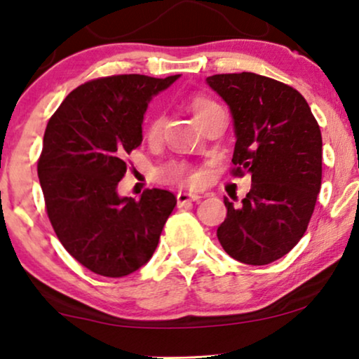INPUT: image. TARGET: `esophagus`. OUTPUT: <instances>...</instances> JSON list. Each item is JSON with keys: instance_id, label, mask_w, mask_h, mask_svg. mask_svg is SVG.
<instances>
[{"instance_id": "obj_1", "label": "esophagus", "mask_w": 359, "mask_h": 359, "mask_svg": "<svg viewBox=\"0 0 359 359\" xmlns=\"http://www.w3.org/2000/svg\"><path fill=\"white\" fill-rule=\"evenodd\" d=\"M199 199H201L199 194L184 193V191H180V193L176 194V201H178L180 208H183V205L188 204V203H196V201H199Z\"/></svg>"}]
</instances>
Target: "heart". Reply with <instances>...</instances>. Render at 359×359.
I'll list each match as a JSON object with an SVG mask.
<instances>
[{
	"instance_id": "1",
	"label": "heart",
	"mask_w": 359,
	"mask_h": 359,
	"mask_svg": "<svg viewBox=\"0 0 359 359\" xmlns=\"http://www.w3.org/2000/svg\"><path fill=\"white\" fill-rule=\"evenodd\" d=\"M217 107L214 101L208 100V97H193L189 102V109L193 112L194 119L198 121V124L203 122L205 116L209 114L210 111ZM161 126H163V116H155L151 119L150 126H149V135L150 137H156L160 134ZM158 176L161 181L165 183H176L181 186H189V184H196L198 181V173L193 170V166L186 163V161H170L165 166H161L158 170Z\"/></svg>"
}]
</instances>
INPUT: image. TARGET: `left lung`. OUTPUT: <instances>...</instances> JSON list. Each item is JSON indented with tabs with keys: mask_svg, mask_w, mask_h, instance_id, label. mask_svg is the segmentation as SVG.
I'll return each instance as SVG.
<instances>
[{
	"mask_svg": "<svg viewBox=\"0 0 359 359\" xmlns=\"http://www.w3.org/2000/svg\"><path fill=\"white\" fill-rule=\"evenodd\" d=\"M232 112L233 175H252V189L217 229L237 262L262 266L279 259L306 233L322 184V134L304 96L257 73L205 78Z\"/></svg>",
	"mask_w": 359,
	"mask_h": 359,
	"instance_id": "1",
	"label": "left lung"
}]
</instances>
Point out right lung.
Wrapping results in <instances>:
<instances>
[{"mask_svg": "<svg viewBox=\"0 0 359 359\" xmlns=\"http://www.w3.org/2000/svg\"><path fill=\"white\" fill-rule=\"evenodd\" d=\"M180 75L97 78L68 95L48 121L37 175L58 240L78 263L122 278L149 262L176 198L147 189L121 198L126 156L142 144V122L155 95Z\"/></svg>", "mask_w": 359, "mask_h": 359, "instance_id": "add662e5", "label": "right lung"}]
</instances>
